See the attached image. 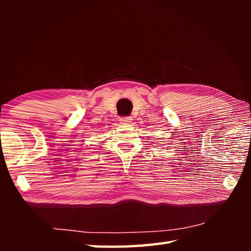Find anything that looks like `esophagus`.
Segmentation results:
<instances>
[{
  "mask_svg": "<svg viewBox=\"0 0 251 251\" xmlns=\"http://www.w3.org/2000/svg\"><path fill=\"white\" fill-rule=\"evenodd\" d=\"M132 119L131 116H126V117H121L120 119V123H122V124H125V123H131Z\"/></svg>",
  "mask_w": 251,
  "mask_h": 251,
  "instance_id": "34e87169",
  "label": "esophagus"
}]
</instances>
